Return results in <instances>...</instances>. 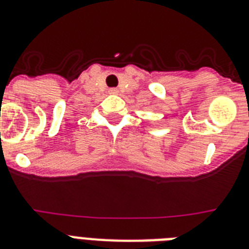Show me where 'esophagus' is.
Masks as SVG:
<instances>
[{
    "label": "esophagus",
    "instance_id": "esophagus-1",
    "mask_svg": "<svg viewBox=\"0 0 249 249\" xmlns=\"http://www.w3.org/2000/svg\"><path fill=\"white\" fill-rule=\"evenodd\" d=\"M111 93H118V89H111Z\"/></svg>",
    "mask_w": 249,
    "mask_h": 249
}]
</instances>
